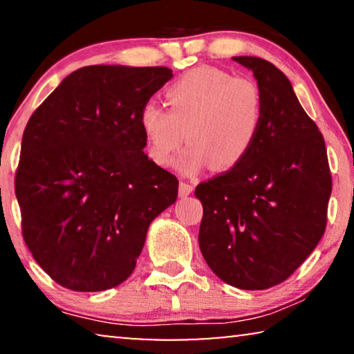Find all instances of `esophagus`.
<instances>
[{"mask_svg":"<svg viewBox=\"0 0 354 354\" xmlns=\"http://www.w3.org/2000/svg\"><path fill=\"white\" fill-rule=\"evenodd\" d=\"M192 191H194L192 184H189L186 181L179 183V197H187L189 194H192Z\"/></svg>","mask_w":354,"mask_h":354,"instance_id":"obj_1","label":"esophagus"}]
</instances>
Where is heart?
Listing matches in <instances>:
<instances>
[{
    "label": "heart",
    "mask_w": 354,
    "mask_h": 354,
    "mask_svg": "<svg viewBox=\"0 0 354 354\" xmlns=\"http://www.w3.org/2000/svg\"><path fill=\"white\" fill-rule=\"evenodd\" d=\"M168 109L146 102L139 128L147 156L158 167H170L186 128L187 147L176 160L183 175L194 176L208 167L229 171L245 160L265 120L260 88L247 78H234L216 67L189 71L165 89Z\"/></svg>",
    "instance_id": "1"
}]
</instances>
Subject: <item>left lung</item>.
I'll list each match as a JSON object with an SVG mask.
<instances>
[{
	"instance_id": "1",
	"label": "left lung",
	"mask_w": 354,
	"mask_h": 354,
	"mask_svg": "<svg viewBox=\"0 0 354 354\" xmlns=\"http://www.w3.org/2000/svg\"><path fill=\"white\" fill-rule=\"evenodd\" d=\"M232 59L257 78L265 120L241 165L196 187L198 245L223 282L265 290L292 276L321 241L332 178L324 138L288 78L265 59Z\"/></svg>"
}]
</instances>
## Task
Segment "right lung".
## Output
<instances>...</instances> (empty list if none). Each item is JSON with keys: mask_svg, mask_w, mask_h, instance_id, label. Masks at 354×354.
I'll list each match as a JSON object with an SVG mask.
<instances>
[{"mask_svg": "<svg viewBox=\"0 0 354 354\" xmlns=\"http://www.w3.org/2000/svg\"><path fill=\"white\" fill-rule=\"evenodd\" d=\"M171 77L167 67H83L30 117L16 173L22 234L62 287L127 281L151 223L176 202L178 179L144 153L138 122Z\"/></svg>", "mask_w": 354, "mask_h": 354, "instance_id": "right-lung-1", "label": "right lung"}]
</instances>
